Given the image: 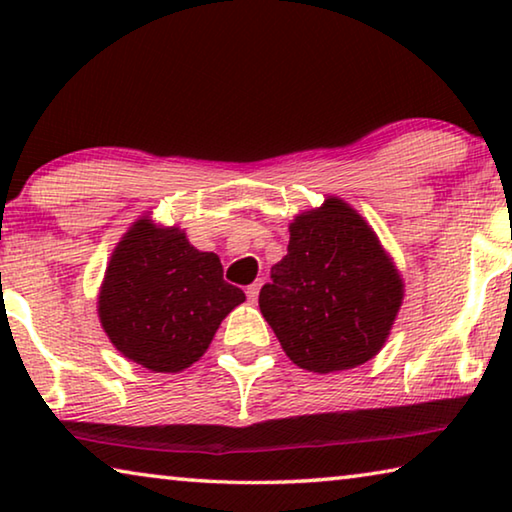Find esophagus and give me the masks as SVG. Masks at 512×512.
<instances>
[{
	"instance_id": "1",
	"label": "esophagus",
	"mask_w": 512,
	"mask_h": 512,
	"mask_svg": "<svg viewBox=\"0 0 512 512\" xmlns=\"http://www.w3.org/2000/svg\"><path fill=\"white\" fill-rule=\"evenodd\" d=\"M245 293H247V300H249L251 304H254V302L258 300V293H261V281L251 283V286H247Z\"/></svg>"
}]
</instances>
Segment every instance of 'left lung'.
Instances as JSON below:
<instances>
[{
    "mask_svg": "<svg viewBox=\"0 0 512 512\" xmlns=\"http://www.w3.org/2000/svg\"><path fill=\"white\" fill-rule=\"evenodd\" d=\"M258 295L263 318L300 368H355L387 341L403 281L375 233L338 199L290 224L288 254Z\"/></svg>",
    "mask_w": 512,
    "mask_h": 512,
    "instance_id": "8db88e82",
    "label": "left lung"
}]
</instances>
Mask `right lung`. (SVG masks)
<instances>
[{"mask_svg": "<svg viewBox=\"0 0 512 512\" xmlns=\"http://www.w3.org/2000/svg\"><path fill=\"white\" fill-rule=\"evenodd\" d=\"M242 302L245 293L224 281L217 254L194 249L183 231L139 219L112 254L98 313L125 357L155 373H178L208 350Z\"/></svg>", "mask_w": 512, "mask_h": 512, "instance_id": "1", "label": "right lung"}]
</instances>
